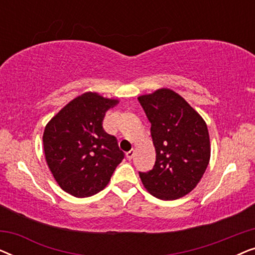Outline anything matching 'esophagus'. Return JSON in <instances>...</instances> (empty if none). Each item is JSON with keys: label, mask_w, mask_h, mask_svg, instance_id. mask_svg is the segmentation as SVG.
I'll list each match as a JSON object with an SVG mask.
<instances>
[{"label": "esophagus", "mask_w": 255, "mask_h": 255, "mask_svg": "<svg viewBox=\"0 0 255 255\" xmlns=\"http://www.w3.org/2000/svg\"><path fill=\"white\" fill-rule=\"evenodd\" d=\"M134 154H135L134 149H131V151H128V152L127 153V159H128V160H131V159L134 156Z\"/></svg>", "instance_id": "obj_1"}]
</instances>
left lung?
Here are the masks:
<instances>
[{"label": "left lung", "mask_w": 255, "mask_h": 255, "mask_svg": "<svg viewBox=\"0 0 255 255\" xmlns=\"http://www.w3.org/2000/svg\"><path fill=\"white\" fill-rule=\"evenodd\" d=\"M149 123L155 165L139 173L145 189L156 198L173 201L189 194L207 169L211 145L205 121L169 88L138 97Z\"/></svg>", "instance_id": "1"}]
</instances>
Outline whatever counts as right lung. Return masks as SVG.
Segmentation results:
<instances>
[{
	"label": "right lung",
	"mask_w": 255,
	"mask_h": 255,
	"mask_svg": "<svg viewBox=\"0 0 255 255\" xmlns=\"http://www.w3.org/2000/svg\"><path fill=\"white\" fill-rule=\"evenodd\" d=\"M118 103L96 92L83 93L45 127V160L57 183L72 196L89 197L103 190L124 159L116 138L102 127L107 111Z\"/></svg>",
	"instance_id": "obj_1"
}]
</instances>
